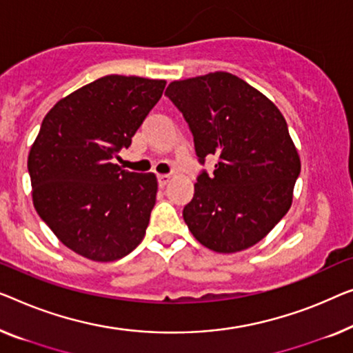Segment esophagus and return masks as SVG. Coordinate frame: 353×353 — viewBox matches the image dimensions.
Masks as SVG:
<instances>
[{"label":"esophagus","instance_id":"esophagus-1","mask_svg":"<svg viewBox=\"0 0 353 353\" xmlns=\"http://www.w3.org/2000/svg\"><path fill=\"white\" fill-rule=\"evenodd\" d=\"M157 181H159L161 188H164L170 181V175H157Z\"/></svg>","mask_w":353,"mask_h":353}]
</instances>
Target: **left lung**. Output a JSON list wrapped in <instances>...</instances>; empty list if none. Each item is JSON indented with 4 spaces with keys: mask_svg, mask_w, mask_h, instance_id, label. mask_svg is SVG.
Returning a JSON list of instances; mask_svg holds the SVG:
<instances>
[{
    "mask_svg": "<svg viewBox=\"0 0 353 353\" xmlns=\"http://www.w3.org/2000/svg\"><path fill=\"white\" fill-rule=\"evenodd\" d=\"M183 113L202 172L183 210L189 231L216 253L253 247L290 210L301 172L298 150L277 106L243 79L214 71L168 84Z\"/></svg>",
    "mask_w": 353,
    "mask_h": 353,
    "instance_id": "left-lung-1",
    "label": "left lung"
}]
</instances>
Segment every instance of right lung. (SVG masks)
Returning <instances> with one entry per match:
<instances>
[{
	"instance_id": "1",
	"label": "right lung",
	"mask_w": 353,
	"mask_h": 353,
	"mask_svg": "<svg viewBox=\"0 0 353 353\" xmlns=\"http://www.w3.org/2000/svg\"><path fill=\"white\" fill-rule=\"evenodd\" d=\"M164 88V79L103 76L59 100L43 119L28 154L33 205L81 256L116 261L145 237L157 178L122 170L113 159Z\"/></svg>"
}]
</instances>
